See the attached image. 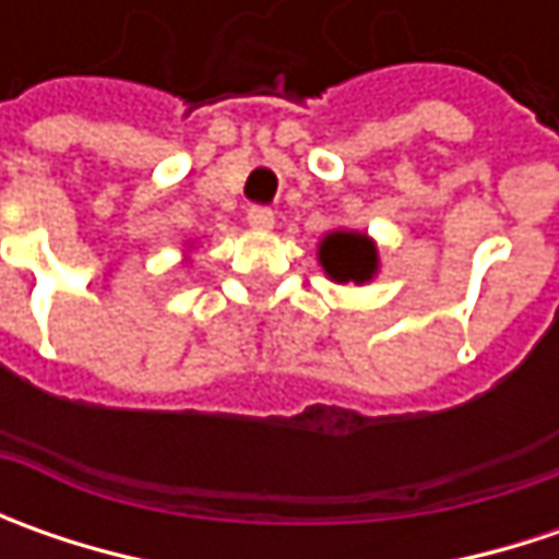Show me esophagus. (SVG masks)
<instances>
[{"mask_svg":"<svg viewBox=\"0 0 559 559\" xmlns=\"http://www.w3.org/2000/svg\"><path fill=\"white\" fill-rule=\"evenodd\" d=\"M248 226H251V229L267 233L270 226H273V211H270V207H261V204L248 207Z\"/></svg>","mask_w":559,"mask_h":559,"instance_id":"1","label":"esophagus"}]
</instances>
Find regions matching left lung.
Returning a JSON list of instances; mask_svg holds the SVG:
<instances>
[{"mask_svg":"<svg viewBox=\"0 0 559 559\" xmlns=\"http://www.w3.org/2000/svg\"><path fill=\"white\" fill-rule=\"evenodd\" d=\"M317 261L338 286H367L379 273V248L360 229H330L317 246Z\"/></svg>","mask_w":559,"mask_h":559,"instance_id":"left-lung-1","label":"left lung"}]
</instances>
